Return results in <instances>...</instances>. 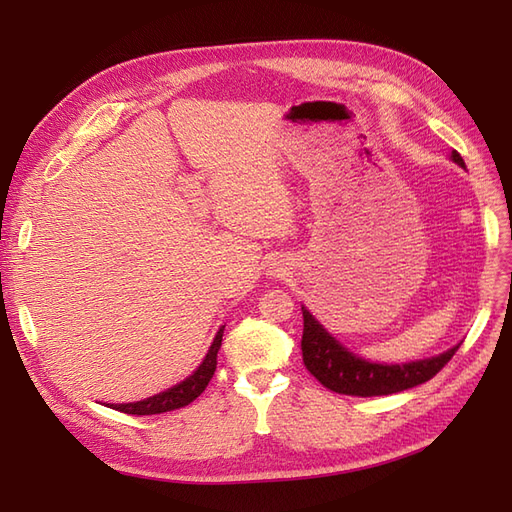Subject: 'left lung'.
Wrapping results in <instances>:
<instances>
[{"mask_svg": "<svg viewBox=\"0 0 512 512\" xmlns=\"http://www.w3.org/2000/svg\"><path fill=\"white\" fill-rule=\"evenodd\" d=\"M459 166L463 160L457 151L451 156ZM303 312V337L301 352L303 363L309 374H312L322 386L339 395L354 397H378L391 395L412 389V386L431 380L438 371L453 359L459 346L446 350L444 354L431 356V359L412 361L404 365H380L369 363L361 356L348 352L342 344L335 342L322 324L301 307Z\"/></svg>", "mask_w": 512, "mask_h": 512, "instance_id": "obj_1", "label": "left lung"}]
</instances>
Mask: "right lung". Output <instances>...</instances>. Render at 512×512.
Returning <instances> with one entry per match:
<instances>
[{
  "label": "right lung",
  "instance_id": "right-lung-1",
  "mask_svg": "<svg viewBox=\"0 0 512 512\" xmlns=\"http://www.w3.org/2000/svg\"><path fill=\"white\" fill-rule=\"evenodd\" d=\"M222 335H224V327L218 331V335H215L203 365H200L190 378H185L183 382L173 386V389H168L160 395H153L143 401H136V404H115L108 408H115L119 412L134 414V416H149V414H162V412H170V410H177V408L192 404V401L207 389L209 380L215 374V365H218V350L222 346Z\"/></svg>",
  "mask_w": 512,
  "mask_h": 512
}]
</instances>
